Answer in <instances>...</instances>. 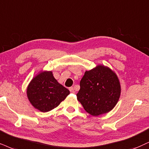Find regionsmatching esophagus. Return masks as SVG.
<instances>
[{"instance_id":"esophagus-1","label":"esophagus","mask_w":149,"mask_h":149,"mask_svg":"<svg viewBox=\"0 0 149 149\" xmlns=\"http://www.w3.org/2000/svg\"><path fill=\"white\" fill-rule=\"evenodd\" d=\"M69 91H70V93H75V91H74V88H73V87L69 88Z\"/></svg>"}]
</instances>
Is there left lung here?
<instances>
[{
  "mask_svg": "<svg viewBox=\"0 0 149 149\" xmlns=\"http://www.w3.org/2000/svg\"><path fill=\"white\" fill-rule=\"evenodd\" d=\"M120 93V84L115 73L99 65L86 72L80 81V90L77 96L87 113L97 116L115 107Z\"/></svg>",
  "mask_w": 149,
  "mask_h": 149,
  "instance_id": "left-lung-1",
  "label": "left lung"
}]
</instances>
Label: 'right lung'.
<instances>
[{"label":"right lung","mask_w":149,"mask_h":149,"mask_svg":"<svg viewBox=\"0 0 149 149\" xmlns=\"http://www.w3.org/2000/svg\"><path fill=\"white\" fill-rule=\"evenodd\" d=\"M70 91L55 79L52 72H43L33 79L28 86L27 95L34 108L47 112L59 105Z\"/></svg>","instance_id":"1"}]
</instances>
